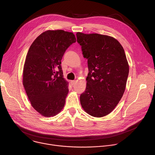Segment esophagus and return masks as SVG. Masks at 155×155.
<instances>
[{
  "label": "esophagus",
  "instance_id": "34e87169",
  "mask_svg": "<svg viewBox=\"0 0 155 155\" xmlns=\"http://www.w3.org/2000/svg\"><path fill=\"white\" fill-rule=\"evenodd\" d=\"M76 82V81H71V85H74L75 84Z\"/></svg>",
  "mask_w": 155,
  "mask_h": 155
}]
</instances>
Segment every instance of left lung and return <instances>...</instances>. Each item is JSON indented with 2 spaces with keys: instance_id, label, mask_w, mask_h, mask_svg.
I'll list each match as a JSON object with an SVG mask.
<instances>
[{
  "instance_id": "8db88e82",
  "label": "left lung",
  "mask_w": 155,
  "mask_h": 155,
  "mask_svg": "<svg viewBox=\"0 0 155 155\" xmlns=\"http://www.w3.org/2000/svg\"><path fill=\"white\" fill-rule=\"evenodd\" d=\"M76 37L89 68L86 88L80 95L81 106L94 117L105 116L114 109L125 91L129 68L124 50L108 36L77 32Z\"/></svg>"
}]
</instances>
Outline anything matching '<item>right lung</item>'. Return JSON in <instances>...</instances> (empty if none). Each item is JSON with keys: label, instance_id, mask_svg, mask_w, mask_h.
Instances as JSON below:
<instances>
[{"label": "right lung", "instance_id": "obj_1", "mask_svg": "<svg viewBox=\"0 0 155 155\" xmlns=\"http://www.w3.org/2000/svg\"><path fill=\"white\" fill-rule=\"evenodd\" d=\"M76 42L73 32H44L32 42L23 68V84L32 107L45 117L61 111L68 94L61 60L66 50Z\"/></svg>", "mask_w": 155, "mask_h": 155}]
</instances>
